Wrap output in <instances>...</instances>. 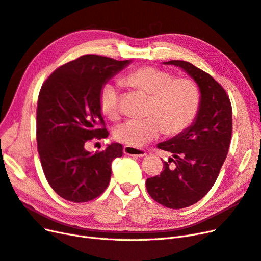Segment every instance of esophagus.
I'll return each instance as SVG.
<instances>
[{"mask_svg":"<svg viewBox=\"0 0 261 261\" xmlns=\"http://www.w3.org/2000/svg\"><path fill=\"white\" fill-rule=\"evenodd\" d=\"M124 153L134 156H145L147 153L144 149H139L133 146H124Z\"/></svg>","mask_w":261,"mask_h":261,"instance_id":"obj_1","label":"esophagus"}]
</instances>
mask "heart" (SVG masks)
<instances>
[{
	"label": "heart",
	"instance_id": "1",
	"mask_svg": "<svg viewBox=\"0 0 261 261\" xmlns=\"http://www.w3.org/2000/svg\"><path fill=\"white\" fill-rule=\"evenodd\" d=\"M124 82L151 96L148 116L130 118L115 128V137L133 147H141L159 137L163 130L176 135L194 122L200 106V91L186 78H177L155 67H140L124 77ZM100 108L107 117L120 116V93L115 84H107L100 92Z\"/></svg>",
	"mask_w": 261,
	"mask_h": 261
}]
</instances>
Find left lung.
I'll return each instance as SVG.
<instances>
[{
  "label": "left lung",
  "mask_w": 261,
  "mask_h": 261,
  "mask_svg": "<svg viewBox=\"0 0 261 261\" xmlns=\"http://www.w3.org/2000/svg\"><path fill=\"white\" fill-rule=\"evenodd\" d=\"M162 64L184 70L200 91V106L194 122L176 136L158 144V148L172 156L164 161L160 175L146 181L147 191L155 201L171 209H181L203 198L216 183L231 143L232 107L221 85L203 70L185 61Z\"/></svg>",
  "instance_id": "obj_1"
}]
</instances>
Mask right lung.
I'll return each instance as SVG.
<instances>
[{"instance_id": "right-lung-1", "label": "right lung", "mask_w": 261, "mask_h": 261, "mask_svg": "<svg viewBox=\"0 0 261 261\" xmlns=\"http://www.w3.org/2000/svg\"><path fill=\"white\" fill-rule=\"evenodd\" d=\"M132 63L87 54L59 67L42 85L37 108L38 152L44 175L62 198L89 201L100 196L111 178V165L123 155L112 143L99 152L85 145L108 136L100 108L105 85Z\"/></svg>"}]
</instances>
